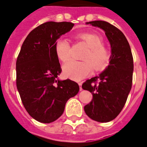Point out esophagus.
<instances>
[{"label": "esophagus", "instance_id": "1", "mask_svg": "<svg viewBox=\"0 0 147 147\" xmlns=\"http://www.w3.org/2000/svg\"><path fill=\"white\" fill-rule=\"evenodd\" d=\"M78 85L80 86V91L82 90V82H78Z\"/></svg>", "mask_w": 147, "mask_h": 147}]
</instances>
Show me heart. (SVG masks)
<instances>
[{"instance_id": "b5f03b06", "label": "heart", "mask_w": 147, "mask_h": 147, "mask_svg": "<svg viewBox=\"0 0 147 147\" xmlns=\"http://www.w3.org/2000/svg\"><path fill=\"white\" fill-rule=\"evenodd\" d=\"M77 38L85 42L88 47L82 59L84 61L70 60L63 65L65 76L73 80H82L92 73L94 69L96 71L105 70L110 63L111 54L105 47L100 36L92 33H80ZM55 52L57 57L62 62H66L71 57V45L65 36H60L55 41Z\"/></svg>"}]
</instances>
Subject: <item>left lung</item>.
I'll return each instance as SVG.
<instances>
[{"mask_svg":"<svg viewBox=\"0 0 147 147\" xmlns=\"http://www.w3.org/2000/svg\"><path fill=\"white\" fill-rule=\"evenodd\" d=\"M86 24L105 31L111 44V55L109 65L105 71L83 83V89L92 92L93 96L92 101L85 105L84 110L94 121L109 122L121 113L132 87V53L125 36L116 26L102 20Z\"/></svg>","mask_w":147,"mask_h":147,"instance_id":"8db88e82","label":"left lung"}]
</instances>
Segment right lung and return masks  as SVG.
Segmentation results:
<instances>
[{
    "label": "right lung",
    "mask_w": 147,
    "mask_h": 147,
    "mask_svg": "<svg viewBox=\"0 0 147 147\" xmlns=\"http://www.w3.org/2000/svg\"><path fill=\"white\" fill-rule=\"evenodd\" d=\"M70 22H47L29 33L16 62L17 88L22 103L36 121L49 123L64 112L67 100L79 86L70 79L60 81L62 71L55 52V41L72 29Z\"/></svg>",
    "instance_id": "right-lung-1"
}]
</instances>
